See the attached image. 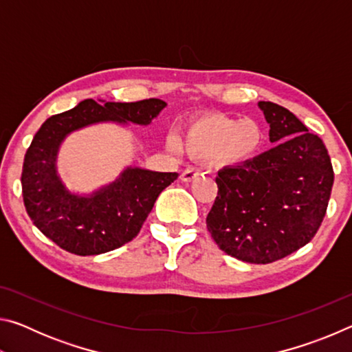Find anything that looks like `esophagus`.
I'll return each mask as SVG.
<instances>
[{"mask_svg": "<svg viewBox=\"0 0 352 352\" xmlns=\"http://www.w3.org/2000/svg\"><path fill=\"white\" fill-rule=\"evenodd\" d=\"M199 172L195 170V169H186V170H183L182 172V182H184V183H189V182H194V180H197L199 178Z\"/></svg>", "mask_w": 352, "mask_h": 352, "instance_id": "esophagus-1", "label": "esophagus"}]
</instances>
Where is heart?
Here are the masks:
<instances>
[{
	"label": "heart",
	"mask_w": 352,
	"mask_h": 352,
	"mask_svg": "<svg viewBox=\"0 0 352 352\" xmlns=\"http://www.w3.org/2000/svg\"><path fill=\"white\" fill-rule=\"evenodd\" d=\"M264 140V129L254 119L206 113L184 127L180 144L175 138H169L168 148L178 152L182 146L192 158H212L219 164H241L258 155Z\"/></svg>",
	"instance_id": "1"
}]
</instances>
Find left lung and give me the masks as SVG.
Masks as SVG:
<instances>
[{
	"mask_svg": "<svg viewBox=\"0 0 352 352\" xmlns=\"http://www.w3.org/2000/svg\"><path fill=\"white\" fill-rule=\"evenodd\" d=\"M270 124V151L219 170L217 197L206 217L219 248L269 264L311 242L329 204L333 170L321 138L284 107L258 104Z\"/></svg>",
	"mask_w": 352,
	"mask_h": 352,
	"instance_id": "1",
	"label": "left lung"
}]
</instances>
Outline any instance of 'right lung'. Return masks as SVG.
Here are the masks:
<instances>
[{
    "instance_id": "1",
    "label": "right lung",
    "mask_w": 352,
    "mask_h": 352,
    "mask_svg": "<svg viewBox=\"0 0 352 352\" xmlns=\"http://www.w3.org/2000/svg\"><path fill=\"white\" fill-rule=\"evenodd\" d=\"M93 99L47 118L25 155L23 200L34 225L58 247L79 256L111 252L140 233L162 190L177 172L126 168L115 182L88 195L71 192L57 174V153L76 130L98 122L148 126L166 105L162 99L105 102Z\"/></svg>"
}]
</instances>
